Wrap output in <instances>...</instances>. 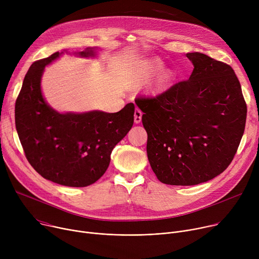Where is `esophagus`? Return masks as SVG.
<instances>
[{"mask_svg":"<svg viewBox=\"0 0 259 259\" xmlns=\"http://www.w3.org/2000/svg\"><path fill=\"white\" fill-rule=\"evenodd\" d=\"M142 116H143V112L140 109L136 108L134 111V123L135 124H139L142 122Z\"/></svg>","mask_w":259,"mask_h":259,"instance_id":"1","label":"esophagus"}]
</instances>
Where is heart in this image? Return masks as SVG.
<instances>
[{
	"label": "heart",
	"mask_w": 259,
	"mask_h": 259,
	"mask_svg": "<svg viewBox=\"0 0 259 259\" xmlns=\"http://www.w3.org/2000/svg\"><path fill=\"white\" fill-rule=\"evenodd\" d=\"M162 67V62L159 59H153L140 64L135 70L134 78L137 82H145L149 80Z\"/></svg>",
	"instance_id": "obj_1"
}]
</instances>
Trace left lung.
Wrapping results in <instances>:
<instances>
[{
  "label": "left lung",
  "mask_w": 259,
  "mask_h": 259,
  "mask_svg": "<svg viewBox=\"0 0 259 259\" xmlns=\"http://www.w3.org/2000/svg\"><path fill=\"white\" fill-rule=\"evenodd\" d=\"M194 69L156 96L137 97L148 133L147 154L157 179L192 186L222 174L244 134L247 105L233 69L201 53H189Z\"/></svg>",
  "instance_id": "8db88e82"
}]
</instances>
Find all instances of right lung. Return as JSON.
I'll list each match as a JSON object with an SVG mask.
<instances>
[{"label": "right lung", "instance_id": "add662e5", "mask_svg": "<svg viewBox=\"0 0 259 259\" xmlns=\"http://www.w3.org/2000/svg\"><path fill=\"white\" fill-rule=\"evenodd\" d=\"M98 48L75 53L95 58ZM63 53L32 64L15 102V126L33 168L44 179L68 187H87L106 171L110 154L134 122V104L109 113L59 112L45 101L41 77L45 66Z\"/></svg>", "mask_w": 259, "mask_h": 259}]
</instances>
